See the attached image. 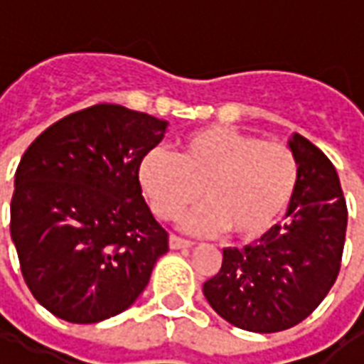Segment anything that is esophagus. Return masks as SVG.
Returning a JSON list of instances; mask_svg holds the SVG:
<instances>
[{
    "instance_id": "obj_1",
    "label": "esophagus",
    "mask_w": 364,
    "mask_h": 364,
    "mask_svg": "<svg viewBox=\"0 0 364 364\" xmlns=\"http://www.w3.org/2000/svg\"><path fill=\"white\" fill-rule=\"evenodd\" d=\"M193 242H189V240H183V237L175 236V234H171L169 236V247L171 250H187V247H193Z\"/></svg>"
}]
</instances>
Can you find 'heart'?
<instances>
[{
    "instance_id": "obj_1",
    "label": "heart",
    "mask_w": 364,
    "mask_h": 364,
    "mask_svg": "<svg viewBox=\"0 0 364 364\" xmlns=\"http://www.w3.org/2000/svg\"><path fill=\"white\" fill-rule=\"evenodd\" d=\"M138 179L151 210L173 220L198 195L206 205L185 220L191 230H216L240 240L263 236L281 218L298 181L290 148L232 127L197 128L177 154L150 150Z\"/></svg>"
}]
</instances>
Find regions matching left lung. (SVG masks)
<instances>
[{"label":"left lung","mask_w":364,"mask_h":364,"mask_svg":"<svg viewBox=\"0 0 364 364\" xmlns=\"http://www.w3.org/2000/svg\"><path fill=\"white\" fill-rule=\"evenodd\" d=\"M296 189L287 220L255 244L226 247L203 284L208 304L245 331L274 333L306 320L333 287L343 255L347 205L336 167L304 136L292 134Z\"/></svg>","instance_id":"obj_1"}]
</instances>
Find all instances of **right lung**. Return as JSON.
<instances>
[{
  "label": "right lung",
  "instance_id": "right-lung-1",
  "mask_svg": "<svg viewBox=\"0 0 364 364\" xmlns=\"http://www.w3.org/2000/svg\"><path fill=\"white\" fill-rule=\"evenodd\" d=\"M166 128L99 103L54 122L23 154L11 240L28 290L56 318L97 323L124 312L169 250L138 179Z\"/></svg>",
  "mask_w": 364,
  "mask_h": 364
}]
</instances>
